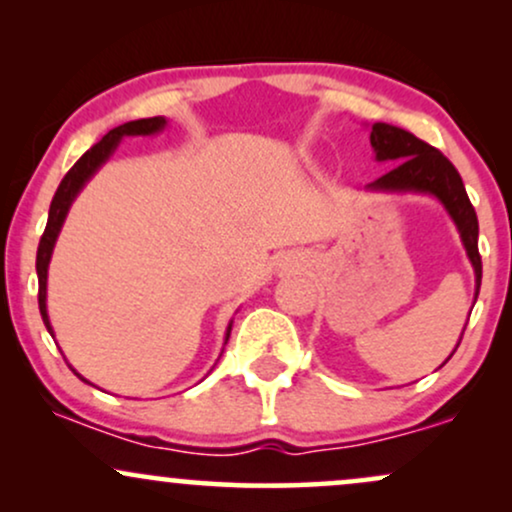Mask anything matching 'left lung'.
<instances>
[{"label": "left lung", "mask_w": 512, "mask_h": 512, "mask_svg": "<svg viewBox=\"0 0 512 512\" xmlns=\"http://www.w3.org/2000/svg\"><path fill=\"white\" fill-rule=\"evenodd\" d=\"M370 146L375 151V161L380 163H397L390 173L383 178L366 185L368 192H390V195H431L443 204L448 216L455 223L460 240L467 250L469 262L474 269V303H477L479 289H481V257H479V221L477 211H474L472 202H469L467 190H464L460 173L455 166L433 149L431 144L421 142L419 137L399 129L385 122H375L370 127ZM467 327V325H464ZM462 342V337H460ZM452 354L457 351V346ZM450 354V356H452ZM448 356V358H450ZM445 358V363H448Z\"/></svg>", "instance_id": "left-lung-1"}]
</instances>
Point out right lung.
I'll use <instances>...</instances> for the list:
<instances>
[{
  "label": "right lung",
  "mask_w": 512,
  "mask_h": 512,
  "mask_svg": "<svg viewBox=\"0 0 512 512\" xmlns=\"http://www.w3.org/2000/svg\"><path fill=\"white\" fill-rule=\"evenodd\" d=\"M166 125H168L166 117L158 115V117H144V120L125 122V125L110 129V132L105 134L101 142H98L96 146H91V149H88L86 154L74 163L72 170H69V173L62 178L60 187H57L55 197H52V204H50L48 226H45V233H43V238H40V245H38V257H35V272H38L40 315H43V322H45V327H48V332L52 334V339H55V332H52L50 317H48V267H50V260H52V250H55L57 236H60L64 219H67V214H69V209H72L76 195H79V192L86 187V182L98 173V168H101L103 163L115 154V149L120 146L122 139H125V137H151V134L163 132ZM231 327H233V320L228 322L226 339H223V344H226L228 337H231ZM69 368H72V366H69ZM74 373H76V370H74ZM76 375H79V373H76ZM79 378L84 380V383H88L84 375H79ZM88 385H91V383H88Z\"/></svg>",
  "instance_id": "add662e5"
}]
</instances>
